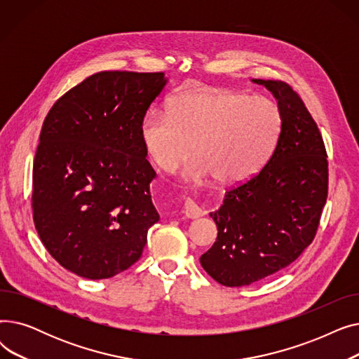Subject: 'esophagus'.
<instances>
[{
  "mask_svg": "<svg viewBox=\"0 0 359 359\" xmlns=\"http://www.w3.org/2000/svg\"><path fill=\"white\" fill-rule=\"evenodd\" d=\"M183 212H184V215L187 218H191V219L199 218V217H202L205 214L201 206L196 202H194L192 199H186L184 201V211Z\"/></svg>",
  "mask_w": 359,
  "mask_h": 359,
  "instance_id": "34e87169",
  "label": "esophagus"
}]
</instances>
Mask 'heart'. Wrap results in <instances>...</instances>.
I'll return each instance as SVG.
<instances>
[{"label":"heart","instance_id":"heart-1","mask_svg":"<svg viewBox=\"0 0 359 359\" xmlns=\"http://www.w3.org/2000/svg\"><path fill=\"white\" fill-rule=\"evenodd\" d=\"M282 129L278 104L263 96L225 88L177 94L168 113L147 111L140 135L147 156L161 172L172 173L192 154L187 180L214 176L222 186L253 177L273 153Z\"/></svg>","mask_w":359,"mask_h":359}]
</instances>
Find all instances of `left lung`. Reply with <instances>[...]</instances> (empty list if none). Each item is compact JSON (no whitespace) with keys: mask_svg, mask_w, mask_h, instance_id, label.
<instances>
[{"mask_svg":"<svg viewBox=\"0 0 359 359\" xmlns=\"http://www.w3.org/2000/svg\"><path fill=\"white\" fill-rule=\"evenodd\" d=\"M252 81L273 94L282 129L265 167L210 212L218 236L201 265L225 287L250 285L292 263L313 241L327 199L326 148L303 100L282 81Z\"/></svg>","mask_w":359,"mask_h":359,"instance_id":"left-lung-1","label":"left lung"}]
</instances>
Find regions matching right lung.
<instances>
[{
  "label": "right lung",
  "mask_w": 359,
  "mask_h": 359,
  "mask_svg": "<svg viewBox=\"0 0 359 359\" xmlns=\"http://www.w3.org/2000/svg\"><path fill=\"white\" fill-rule=\"evenodd\" d=\"M165 84L164 72L103 71L49 110L33 164V219L67 271L106 279L141 257L160 215L140 129Z\"/></svg>",
  "instance_id": "add662e5"
}]
</instances>
